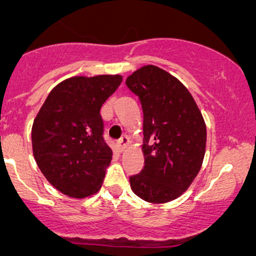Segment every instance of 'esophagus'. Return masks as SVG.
<instances>
[{"label": "esophagus", "mask_w": 256, "mask_h": 256, "mask_svg": "<svg viewBox=\"0 0 256 256\" xmlns=\"http://www.w3.org/2000/svg\"><path fill=\"white\" fill-rule=\"evenodd\" d=\"M128 142H130V140H128V136H126V135L121 136V138H118V150H120V151H124V150H125L126 147H128Z\"/></svg>", "instance_id": "34e87169"}]
</instances>
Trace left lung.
<instances>
[{"instance_id":"left-lung-1","label":"left lung","mask_w":256,"mask_h":256,"mask_svg":"<svg viewBox=\"0 0 256 256\" xmlns=\"http://www.w3.org/2000/svg\"><path fill=\"white\" fill-rule=\"evenodd\" d=\"M144 112V166L130 176L132 192L150 203L176 200L202 166L207 141L204 120L187 88L154 66L126 79Z\"/></svg>"}]
</instances>
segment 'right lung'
<instances>
[{
	"label": "right lung",
	"instance_id": "right-lung-1",
	"mask_svg": "<svg viewBox=\"0 0 256 256\" xmlns=\"http://www.w3.org/2000/svg\"><path fill=\"white\" fill-rule=\"evenodd\" d=\"M121 76H74L56 85L32 128L36 162L53 187L85 198L102 187L112 151L104 138L100 109Z\"/></svg>",
	"mask_w": 256,
	"mask_h": 256
}]
</instances>
